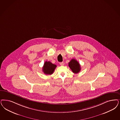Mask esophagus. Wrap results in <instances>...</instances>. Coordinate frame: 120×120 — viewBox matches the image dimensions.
Wrapping results in <instances>:
<instances>
[{"label":"esophagus","mask_w":120,"mask_h":120,"mask_svg":"<svg viewBox=\"0 0 120 120\" xmlns=\"http://www.w3.org/2000/svg\"><path fill=\"white\" fill-rule=\"evenodd\" d=\"M59 64H60V65L61 66H62L64 65V62H60Z\"/></svg>","instance_id":"esophagus-1"}]
</instances>
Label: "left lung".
<instances>
[{
	"label": "left lung",
	"instance_id": "left-lung-1",
	"mask_svg": "<svg viewBox=\"0 0 120 120\" xmlns=\"http://www.w3.org/2000/svg\"><path fill=\"white\" fill-rule=\"evenodd\" d=\"M69 66L72 72L75 74H78L81 70V66L79 62L75 59H72L69 62Z\"/></svg>",
	"mask_w": 120,
	"mask_h": 120
}]
</instances>
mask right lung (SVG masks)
I'll list each match as a JSON object with an SVG mask.
<instances>
[{"instance_id": "obj_1", "label": "right lung", "mask_w": 120, "mask_h": 120, "mask_svg": "<svg viewBox=\"0 0 120 120\" xmlns=\"http://www.w3.org/2000/svg\"><path fill=\"white\" fill-rule=\"evenodd\" d=\"M57 66L50 62L45 61L42 67V71L46 75H52Z\"/></svg>"}]
</instances>
